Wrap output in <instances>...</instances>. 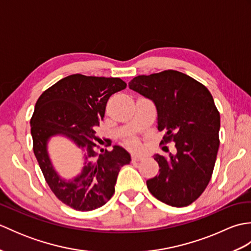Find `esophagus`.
<instances>
[{"mask_svg": "<svg viewBox=\"0 0 251 251\" xmlns=\"http://www.w3.org/2000/svg\"><path fill=\"white\" fill-rule=\"evenodd\" d=\"M131 158H132V161H141V159L146 158V156L143 155V154H139V153H132Z\"/></svg>", "mask_w": 251, "mask_h": 251, "instance_id": "1", "label": "esophagus"}]
</instances>
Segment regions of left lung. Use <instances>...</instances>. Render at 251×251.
Returning <instances> with one entry per match:
<instances>
[{
	"instance_id": "left-lung-1",
	"label": "left lung",
	"mask_w": 251,
	"mask_h": 251,
	"mask_svg": "<svg viewBox=\"0 0 251 251\" xmlns=\"http://www.w3.org/2000/svg\"><path fill=\"white\" fill-rule=\"evenodd\" d=\"M128 86L156 106L157 129L177 153L154 154L159 173L147 181L154 197L174 207L189 206L211 178L219 149L220 114L204 85L175 70L138 75Z\"/></svg>"
}]
</instances>
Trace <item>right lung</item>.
Listing matches in <instances>:
<instances>
[{"mask_svg": "<svg viewBox=\"0 0 251 251\" xmlns=\"http://www.w3.org/2000/svg\"><path fill=\"white\" fill-rule=\"evenodd\" d=\"M126 86L119 77L72 74L46 89L36 101L30 121L34 155L50 190L73 209L90 211L103 206L114 194L121 168L131 161L121 146L98 153L95 143L106 102ZM54 136L67 137L79 149L82 168L71 179L62 178L51 163L48 143Z\"/></svg>", "mask_w": 251, "mask_h": 251, "instance_id": "right-lung-1", "label": "right lung"}]
</instances>
